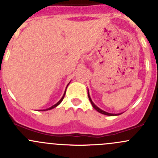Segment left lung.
Listing matches in <instances>:
<instances>
[{
	"label": "left lung",
	"mask_w": 158,
	"mask_h": 158,
	"mask_svg": "<svg viewBox=\"0 0 158 158\" xmlns=\"http://www.w3.org/2000/svg\"><path fill=\"white\" fill-rule=\"evenodd\" d=\"M88 96H89V101H90L91 104H92V107H93V108H94V109H95V110H96V111H98V112L102 113V114H106V115H110V116H114V115H117V114H111V113H109V112H106V111H103V110L100 109H99V108H98V107H97V106H95V104H94V103H93V102H92V99H91L90 96H89V92H88Z\"/></svg>",
	"instance_id": "obj_1"
}]
</instances>
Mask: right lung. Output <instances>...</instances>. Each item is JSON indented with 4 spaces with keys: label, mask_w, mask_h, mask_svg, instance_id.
I'll list each match as a JSON object with an SVG mask.
<instances>
[{
    "label": "right lung",
    "mask_w": 158,
    "mask_h": 158,
    "mask_svg": "<svg viewBox=\"0 0 158 158\" xmlns=\"http://www.w3.org/2000/svg\"><path fill=\"white\" fill-rule=\"evenodd\" d=\"M65 94H66V92H65L64 95H63V97H62V98H61V99H60V101H59V102H57V103H56V104H55V105H54V106H52V107L49 108V109H46V110H50V109H53V108L56 107V106H58V105H60V103H61V102H62V101H63V98H64V96H65Z\"/></svg>",
    "instance_id": "add662e5"
}]
</instances>
